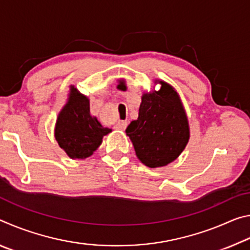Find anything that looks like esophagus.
I'll list each match as a JSON object with an SVG mask.
<instances>
[{
	"instance_id": "obj_1",
	"label": "esophagus",
	"mask_w": 250,
	"mask_h": 250,
	"mask_svg": "<svg viewBox=\"0 0 250 250\" xmlns=\"http://www.w3.org/2000/svg\"><path fill=\"white\" fill-rule=\"evenodd\" d=\"M126 125H128L126 121H118L117 125H115V128L118 130H125L126 128Z\"/></svg>"
}]
</instances>
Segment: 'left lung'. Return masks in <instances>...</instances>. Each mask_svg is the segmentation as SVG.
Segmentation results:
<instances>
[{
    "mask_svg": "<svg viewBox=\"0 0 250 250\" xmlns=\"http://www.w3.org/2000/svg\"><path fill=\"white\" fill-rule=\"evenodd\" d=\"M159 83L160 90L143 94L138 119L125 129L138 159L152 168L173 162L189 139L188 120L179 95L168 83Z\"/></svg>",
    "mask_w": 250,
    "mask_h": 250,
    "instance_id": "1",
    "label": "left lung"
}]
</instances>
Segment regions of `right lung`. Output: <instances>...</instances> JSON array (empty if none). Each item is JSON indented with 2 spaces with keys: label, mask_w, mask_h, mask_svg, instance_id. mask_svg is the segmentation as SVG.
<instances>
[{
  "label": "right lung",
  "mask_w": 250,
  "mask_h": 250,
  "mask_svg": "<svg viewBox=\"0 0 250 250\" xmlns=\"http://www.w3.org/2000/svg\"><path fill=\"white\" fill-rule=\"evenodd\" d=\"M111 129L104 128L90 115L89 99L70 86L68 101L59 112L55 138L70 159H86L98 149L104 135Z\"/></svg>",
  "instance_id": "add662e5"
}]
</instances>
